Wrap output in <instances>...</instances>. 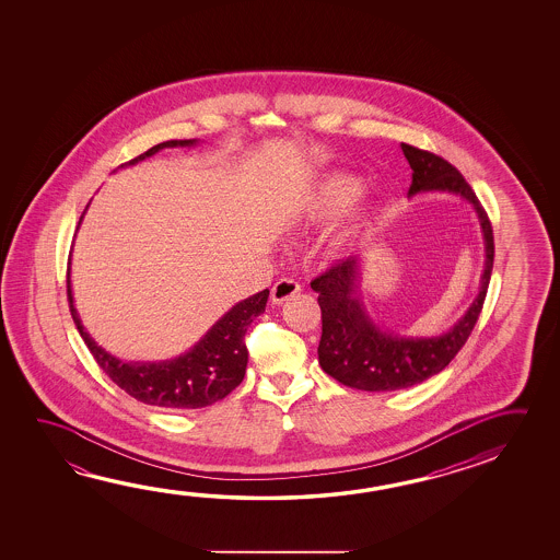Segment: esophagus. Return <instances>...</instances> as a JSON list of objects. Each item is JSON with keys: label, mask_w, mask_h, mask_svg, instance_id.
Listing matches in <instances>:
<instances>
[{"label": "esophagus", "mask_w": 560, "mask_h": 560, "mask_svg": "<svg viewBox=\"0 0 560 560\" xmlns=\"http://www.w3.org/2000/svg\"><path fill=\"white\" fill-rule=\"evenodd\" d=\"M296 293H301V284H299V281L284 277V279H279V281L273 284V289H271V301H273V304H283L284 301H289V299Z\"/></svg>", "instance_id": "esophagus-1"}]
</instances>
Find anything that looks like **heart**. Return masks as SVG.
<instances>
[{
	"label": "heart",
	"mask_w": 560,
	"mask_h": 560,
	"mask_svg": "<svg viewBox=\"0 0 560 560\" xmlns=\"http://www.w3.org/2000/svg\"><path fill=\"white\" fill-rule=\"evenodd\" d=\"M362 192L363 183L360 178L350 173H330L320 178L311 190L301 208V217L308 224H324L340 217L350 207L351 210L347 209L349 212L343 217L332 240L334 246H346L365 234L377 220V208L373 205L352 207Z\"/></svg>",
	"instance_id": "heart-1"
}]
</instances>
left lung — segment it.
I'll use <instances>...</instances> for the list:
<instances>
[{"instance_id":"1","label":"left lung","mask_w":560,"mask_h":560,"mask_svg":"<svg viewBox=\"0 0 560 560\" xmlns=\"http://www.w3.org/2000/svg\"><path fill=\"white\" fill-rule=\"evenodd\" d=\"M402 155L412 168L409 197L419 192H451L468 200L480 218L486 244V264L480 294L451 330L432 338H405L383 332L363 308L358 294L360 259L348 257L311 281L318 293L323 313V336L318 343V362L336 382L362 392H397L441 373L460 352L486 301L493 267V230L480 200L466 178L448 161L431 151L401 143Z\"/></svg>"}]
</instances>
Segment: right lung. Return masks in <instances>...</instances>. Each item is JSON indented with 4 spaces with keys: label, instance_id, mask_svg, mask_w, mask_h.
Here are the masks:
<instances>
[{
    "label": "right lung",
    "instance_id": "right-lung-1",
    "mask_svg": "<svg viewBox=\"0 0 560 560\" xmlns=\"http://www.w3.org/2000/svg\"><path fill=\"white\" fill-rule=\"evenodd\" d=\"M195 143L197 139L163 141L145 153H141L139 158L131 159L126 165H136L139 161L155 155L161 149L190 148ZM67 293H69L72 320L77 324L82 340L89 346L90 353L94 355V360L98 362L109 380L133 399L145 405L185 411V409H200L220 401L242 383L247 365V328L254 323L256 316L266 311L269 289L232 306L200 338V342L195 343L188 352L178 355L175 360H165V362H121L104 348H100L80 323L79 313L72 301L70 273H67Z\"/></svg>",
    "mask_w": 560,
    "mask_h": 560
}]
</instances>
